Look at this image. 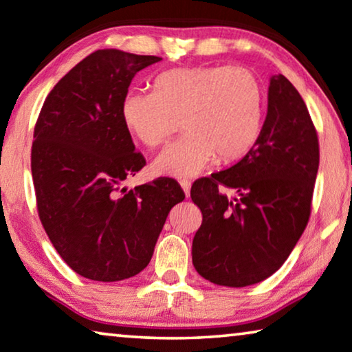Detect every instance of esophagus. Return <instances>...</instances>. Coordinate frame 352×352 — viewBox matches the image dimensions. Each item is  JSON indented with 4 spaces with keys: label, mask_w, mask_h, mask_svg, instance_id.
I'll list each match as a JSON object with an SVG mask.
<instances>
[{
    "label": "esophagus",
    "mask_w": 352,
    "mask_h": 352,
    "mask_svg": "<svg viewBox=\"0 0 352 352\" xmlns=\"http://www.w3.org/2000/svg\"><path fill=\"white\" fill-rule=\"evenodd\" d=\"M180 186L183 188V191H185V196L188 197L190 196V188H191V183L188 180H180Z\"/></svg>",
    "instance_id": "1"
}]
</instances>
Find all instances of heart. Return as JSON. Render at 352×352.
<instances>
[{
	"mask_svg": "<svg viewBox=\"0 0 352 352\" xmlns=\"http://www.w3.org/2000/svg\"><path fill=\"white\" fill-rule=\"evenodd\" d=\"M265 96L245 68H178L156 78L155 91H131L121 115L127 131L146 146L164 143L178 124L186 133L151 162L155 175L186 178L217 160H241L258 140Z\"/></svg>",
	"mask_w": 352,
	"mask_h": 352,
	"instance_id": "obj_1",
	"label": "heart"
}]
</instances>
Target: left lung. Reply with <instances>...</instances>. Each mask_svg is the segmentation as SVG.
<instances>
[{
	"label": "left lung",
	"mask_w": 352,
	"mask_h": 352,
	"mask_svg": "<svg viewBox=\"0 0 352 352\" xmlns=\"http://www.w3.org/2000/svg\"><path fill=\"white\" fill-rule=\"evenodd\" d=\"M318 169L319 138L306 103L289 79L276 75L252 150L191 186V199L202 212L191 250L197 273L225 287L252 285L274 274L308 225Z\"/></svg>",
	"instance_id": "obj_1"
}]
</instances>
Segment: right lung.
<instances>
[{"label": "right lung", "mask_w": 352, "mask_h": 352, "mask_svg": "<svg viewBox=\"0 0 352 352\" xmlns=\"http://www.w3.org/2000/svg\"><path fill=\"white\" fill-rule=\"evenodd\" d=\"M162 60L102 49L58 81L39 111L32 145L38 215L57 254L79 276L116 282L150 263L172 207L174 178L122 188L146 164L121 107L132 78Z\"/></svg>", "instance_id": "add662e5"}]
</instances>
